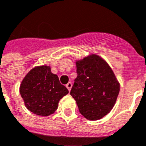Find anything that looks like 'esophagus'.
Masks as SVG:
<instances>
[{
	"label": "esophagus",
	"instance_id": "esophagus-1",
	"mask_svg": "<svg viewBox=\"0 0 146 146\" xmlns=\"http://www.w3.org/2000/svg\"><path fill=\"white\" fill-rule=\"evenodd\" d=\"M66 88L68 89L69 91H70L71 88H72V83H70V82H69L66 85Z\"/></svg>",
	"mask_w": 146,
	"mask_h": 146
}]
</instances>
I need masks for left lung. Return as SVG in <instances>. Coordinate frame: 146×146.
I'll return each mask as SVG.
<instances>
[{"label": "left lung", "instance_id": "obj_1", "mask_svg": "<svg viewBox=\"0 0 146 146\" xmlns=\"http://www.w3.org/2000/svg\"><path fill=\"white\" fill-rule=\"evenodd\" d=\"M76 64L77 77L70 95L86 119H100L115 105L119 83L113 70L100 56L91 54L77 60Z\"/></svg>", "mask_w": 146, "mask_h": 146}]
</instances>
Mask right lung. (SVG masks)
<instances>
[{"mask_svg":"<svg viewBox=\"0 0 146 146\" xmlns=\"http://www.w3.org/2000/svg\"><path fill=\"white\" fill-rule=\"evenodd\" d=\"M50 66H40L31 70L22 80L20 93L27 109L34 114L48 116L58 108L59 101L68 94Z\"/></svg>","mask_w":146,"mask_h":146,"instance_id":"obj_1","label":"right lung"}]
</instances>
